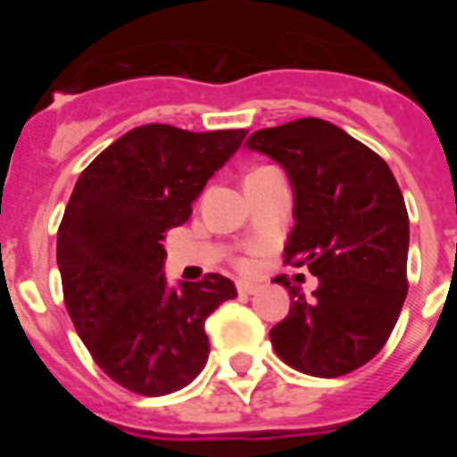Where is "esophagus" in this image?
I'll return each mask as SVG.
<instances>
[{
  "instance_id": "34e87169",
  "label": "esophagus",
  "mask_w": 457,
  "mask_h": 457,
  "mask_svg": "<svg viewBox=\"0 0 457 457\" xmlns=\"http://www.w3.org/2000/svg\"><path fill=\"white\" fill-rule=\"evenodd\" d=\"M258 290L256 284H252V281H237V293L240 295H253Z\"/></svg>"
}]
</instances>
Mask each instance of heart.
I'll use <instances>...</instances> for the list:
<instances>
[{"mask_svg": "<svg viewBox=\"0 0 457 457\" xmlns=\"http://www.w3.org/2000/svg\"><path fill=\"white\" fill-rule=\"evenodd\" d=\"M242 265H247V263H242Z\"/></svg>", "mask_w": 457, "mask_h": 457, "instance_id": "1", "label": "heart"}]
</instances>
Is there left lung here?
Instances as JSON below:
<instances>
[{
	"instance_id": "left-lung-1",
	"label": "left lung",
	"mask_w": 457,
	"mask_h": 457,
	"mask_svg": "<svg viewBox=\"0 0 457 457\" xmlns=\"http://www.w3.org/2000/svg\"><path fill=\"white\" fill-rule=\"evenodd\" d=\"M249 151L286 169L295 226L284 261L318 277L306 300L286 277L288 316L270 341L295 370L338 378L385 348L407 297L410 220L389 164L329 120L300 119L256 130Z\"/></svg>"
}]
</instances>
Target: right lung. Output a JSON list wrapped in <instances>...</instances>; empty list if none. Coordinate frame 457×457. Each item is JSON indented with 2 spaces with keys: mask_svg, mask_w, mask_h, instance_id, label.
<instances>
[{
  "mask_svg": "<svg viewBox=\"0 0 457 457\" xmlns=\"http://www.w3.org/2000/svg\"><path fill=\"white\" fill-rule=\"evenodd\" d=\"M247 130L148 123L82 171L56 233L63 302L96 364L139 395L183 389L208 361L205 318L236 286L221 274L169 288L164 233L240 148Z\"/></svg>",
  "mask_w": 457,
  "mask_h": 457,
  "instance_id": "right-lung-1",
  "label": "right lung"
}]
</instances>
